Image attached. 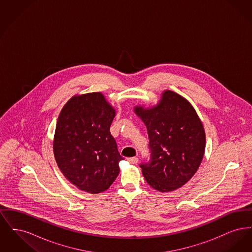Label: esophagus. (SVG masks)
<instances>
[{"label":"esophagus","instance_id":"obj_1","mask_svg":"<svg viewBox=\"0 0 252 252\" xmlns=\"http://www.w3.org/2000/svg\"><path fill=\"white\" fill-rule=\"evenodd\" d=\"M127 160H128L130 163L136 164V163H138V161H139V158H138L137 157H132V158H127Z\"/></svg>","mask_w":252,"mask_h":252}]
</instances>
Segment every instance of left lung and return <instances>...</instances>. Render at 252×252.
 Returning a JSON list of instances; mask_svg holds the SVG:
<instances>
[{
	"label": "left lung",
	"instance_id": "1",
	"mask_svg": "<svg viewBox=\"0 0 252 252\" xmlns=\"http://www.w3.org/2000/svg\"><path fill=\"white\" fill-rule=\"evenodd\" d=\"M134 111L144 122L149 138L150 158L140 164L146 182L159 192L179 189L202 161L206 145L202 122L184 97L168 90L155 107L137 106Z\"/></svg>",
	"mask_w": 252,
	"mask_h": 252
}]
</instances>
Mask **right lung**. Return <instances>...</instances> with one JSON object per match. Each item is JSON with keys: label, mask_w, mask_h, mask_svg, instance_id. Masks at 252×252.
Returning <instances> with one entry per match:
<instances>
[{"label": "right lung", "mask_w": 252, "mask_h": 252, "mask_svg": "<svg viewBox=\"0 0 252 252\" xmlns=\"http://www.w3.org/2000/svg\"><path fill=\"white\" fill-rule=\"evenodd\" d=\"M115 114L101 93L72 96L60 111L54 155L65 178L82 191L104 192L119 175L124 158L109 131Z\"/></svg>", "instance_id": "obj_1"}]
</instances>
